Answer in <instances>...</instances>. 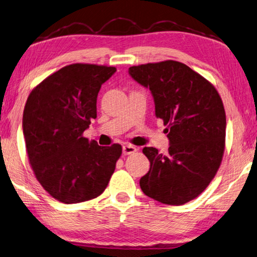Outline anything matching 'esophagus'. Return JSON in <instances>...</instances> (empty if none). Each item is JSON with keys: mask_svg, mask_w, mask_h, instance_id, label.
I'll return each instance as SVG.
<instances>
[{"mask_svg": "<svg viewBox=\"0 0 257 257\" xmlns=\"http://www.w3.org/2000/svg\"><path fill=\"white\" fill-rule=\"evenodd\" d=\"M137 152V148L132 144H124L122 147V153L124 155H130V154H134Z\"/></svg>", "mask_w": 257, "mask_h": 257, "instance_id": "esophagus-1", "label": "esophagus"}]
</instances>
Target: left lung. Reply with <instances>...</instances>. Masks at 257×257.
<instances>
[{
  "label": "left lung",
  "mask_w": 257,
  "mask_h": 257,
  "mask_svg": "<svg viewBox=\"0 0 257 257\" xmlns=\"http://www.w3.org/2000/svg\"><path fill=\"white\" fill-rule=\"evenodd\" d=\"M129 74L152 91L171 144L166 155L144 147L151 169L139 184L147 197L182 206L199 197L220 167L226 144L222 100L207 78L176 60L133 66Z\"/></svg>",
  "instance_id": "left-lung-1"
}]
</instances>
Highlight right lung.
Instances as JSON below:
<instances>
[{
	"instance_id": "right-lung-1",
	"label": "right lung",
	"mask_w": 257,
	"mask_h": 257,
	"mask_svg": "<svg viewBox=\"0 0 257 257\" xmlns=\"http://www.w3.org/2000/svg\"><path fill=\"white\" fill-rule=\"evenodd\" d=\"M115 71L105 65H67L28 96L22 119L28 158L36 179L57 201L99 197L113 174L121 145L102 147L83 133L96 118L101 85Z\"/></svg>"
}]
</instances>
